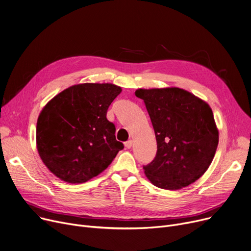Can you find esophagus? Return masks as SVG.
Returning a JSON list of instances; mask_svg holds the SVG:
<instances>
[{
	"label": "esophagus",
	"instance_id": "esophagus-1",
	"mask_svg": "<svg viewBox=\"0 0 251 251\" xmlns=\"http://www.w3.org/2000/svg\"><path fill=\"white\" fill-rule=\"evenodd\" d=\"M131 146H132V141H127V142L125 143V147H126V149H130Z\"/></svg>",
	"mask_w": 251,
	"mask_h": 251
}]
</instances>
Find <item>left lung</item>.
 <instances>
[{"label": "left lung", "mask_w": 251, "mask_h": 251, "mask_svg": "<svg viewBox=\"0 0 251 251\" xmlns=\"http://www.w3.org/2000/svg\"><path fill=\"white\" fill-rule=\"evenodd\" d=\"M157 140L156 157L144 166L147 178L161 189L180 190L197 181L209 168L219 134L209 104L178 88L138 89Z\"/></svg>", "instance_id": "obj_1"}]
</instances>
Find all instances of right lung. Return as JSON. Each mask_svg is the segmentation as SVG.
<instances>
[{
  "label": "right lung",
  "mask_w": 251,
  "mask_h": 251,
  "mask_svg": "<svg viewBox=\"0 0 251 251\" xmlns=\"http://www.w3.org/2000/svg\"><path fill=\"white\" fill-rule=\"evenodd\" d=\"M121 92L111 83L76 84L43 107L37 121V150L56 177L84 183L103 172L124 149L106 119L108 106Z\"/></svg>",
  "instance_id": "right-lung-1"
}]
</instances>
